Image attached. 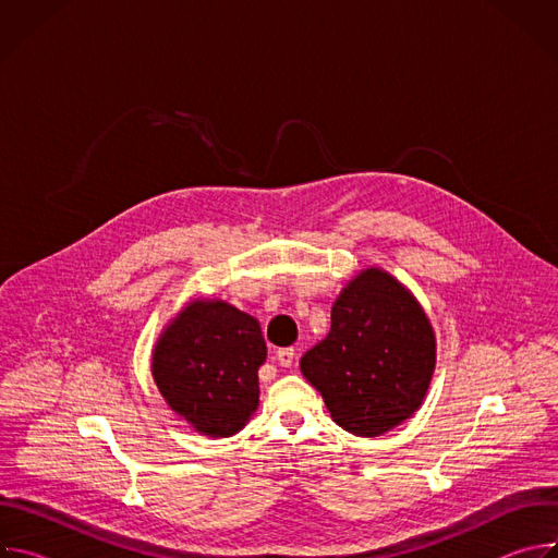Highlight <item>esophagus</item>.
Here are the masks:
<instances>
[{
	"mask_svg": "<svg viewBox=\"0 0 558 558\" xmlns=\"http://www.w3.org/2000/svg\"><path fill=\"white\" fill-rule=\"evenodd\" d=\"M293 357H295V351L293 349H278L276 351V360L280 366H291L293 364Z\"/></svg>",
	"mask_w": 558,
	"mask_h": 558,
	"instance_id": "obj_1",
	"label": "esophagus"
}]
</instances>
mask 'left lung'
Listing matches in <instances>:
<instances>
[{
  "instance_id": "8db88e82",
  "label": "left lung",
  "mask_w": 558,
  "mask_h": 558,
  "mask_svg": "<svg viewBox=\"0 0 558 558\" xmlns=\"http://www.w3.org/2000/svg\"><path fill=\"white\" fill-rule=\"evenodd\" d=\"M435 360L422 304L400 280L371 267L340 291L329 336L302 355L300 371L338 426L377 437L422 407Z\"/></svg>"
}]
</instances>
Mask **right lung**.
<instances>
[{"instance_id": "1", "label": "right lung", "mask_w": 558, "mask_h": 558, "mask_svg": "<svg viewBox=\"0 0 558 558\" xmlns=\"http://www.w3.org/2000/svg\"><path fill=\"white\" fill-rule=\"evenodd\" d=\"M267 344L256 317L225 300L196 298L151 351V377L168 407L207 437L243 430L258 409Z\"/></svg>"}]
</instances>
